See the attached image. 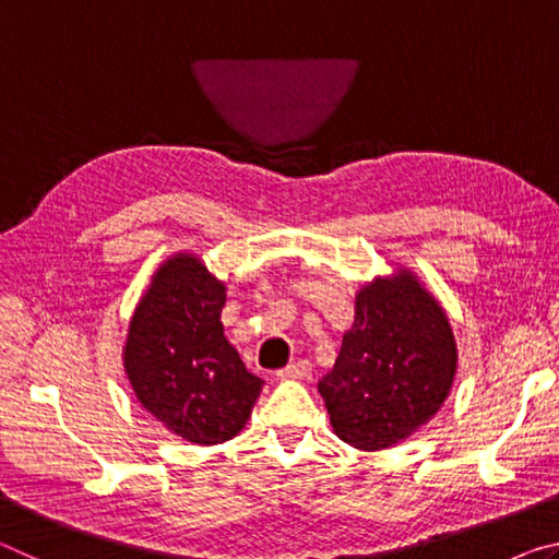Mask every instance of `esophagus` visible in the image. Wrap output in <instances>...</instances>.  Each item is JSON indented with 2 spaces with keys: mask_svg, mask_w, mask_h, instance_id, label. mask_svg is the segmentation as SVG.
<instances>
[{
  "mask_svg": "<svg viewBox=\"0 0 559 559\" xmlns=\"http://www.w3.org/2000/svg\"><path fill=\"white\" fill-rule=\"evenodd\" d=\"M313 372V365L308 362V359H296V362H290L288 367H283V370L276 372L278 380H306Z\"/></svg>",
  "mask_w": 559,
  "mask_h": 559,
  "instance_id": "esophagus-1",
  "label": "esophagus"
}]
</instances>
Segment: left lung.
Returning <instances> with one entry per match:
<instances>
[{
  "label": "left lung",
  "mask_w": 559,
  "mask_h": 559,
  "mask_svg": "<svg viewBox=\"0 0 559 559\" xmlns=\"http://www.w3.org/2000/svg\"><path fill=\"white\" fill-rule=\"evenodd\" d=\"M456 370L447 310L409 266H394L355 293L353 328L318 392L337 439L382 451L439 414Z\"/></svg>",
  "instance_id": "left-lung-1"
}]
</instances>
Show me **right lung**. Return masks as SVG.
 <instances>
[{
    "instance_id": "1",
    "label": "right lung",
    "mask_w": 559,
    "mask_h": 559,
    "mask_svg": "<svg viewBox=\"0 0 559 559\" xmlns=\"http://www.w3.org/2000/svg\"><path fill=\"white\" fill-rule=\"evenodd\" d=\"M226 283L202 257L177 251L155 269L122 343V367L143 409L197 447H214L251 419L263 380L224 335Z\"/></svg>"
}]
</instances>
